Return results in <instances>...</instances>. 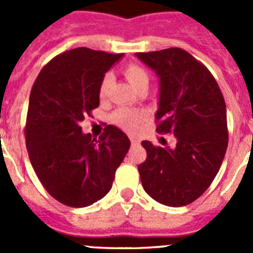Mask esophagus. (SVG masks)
I'll list each match as a JSON object with an SVG mask.
<instances>
[{
    "mask_svg": "<svg viewBox=\"0 0 253 253\" xmlns=\"http://www.w3.org/2000/svg\"><path fill=\"white\" fill-rule=\"evenodd\" d=\"M130 143H131V146H133V147H135V146H139L140 140L138 139V138L130 137Z\"/></svg>",
    "mask_w": 253,
    "mask_h": 253,
    "instance_id": "34e87169",
    "label": "esophagus"
}]
</instances>
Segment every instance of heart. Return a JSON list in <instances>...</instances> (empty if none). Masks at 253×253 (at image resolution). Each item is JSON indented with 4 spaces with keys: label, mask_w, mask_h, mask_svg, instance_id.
<instances>
[{
    "label": "heart",
    "mask_w": 253,
    "mask_h": 253,
    "mask_svg": "<svg viewBox=\"0 0 253 253\" xmlns=\"http://www.w3.org/2000/svg\"><path fill=\"white\" fill-rule=\"evenodd\" d=\"M124 75L135 90H138L139 87L144 86V84L148 86V73H147L146 69L137 66V64H128L124 68ZM111 84H113V76L110 73H106L102 77L99 86V95L101 99H105L107 96L109 90H110L111 87ZM146 118L147 115L143 111L131 110V109H128V107H122L119 110H116L113 115L114 122L119 125V126H122L123 129L128 131L137 130L139 128V125L146 120Z\"/></svg>",
    "instance_id": "heart-1"
}]
</instances>
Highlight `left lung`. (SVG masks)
<instances>
[{"mask_svg": "<svg viewBox=\"0 0 253 253\" xmlns=\"http://www.w3.org/2000/svg\"><path fill=\"white\" fill-rule=\"evenodd\" d=\"M135 55L160 78L157 131L176 138L175 148L142 142L143 189L161 204L184 207L204 194L222 166L228 146L224 97L209 69L184 49Z\"/></svg>", "mask_w": 253, "mask_h": 253, "instance_id": "1", "label": "left lung"}]
</instances>
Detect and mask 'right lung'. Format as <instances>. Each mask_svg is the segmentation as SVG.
<instances>
[{
    "mask_svg": "<svg viewBox=\"0 0 253 253\" xmlns=\"http://www.w3.org/2000/svg\"><path fill=\"white\" fill-rule=\"evenodd\" d=\"M122 57L84 46L64 51L40 71L31 88L29 158L46 191L67 207H88L104 198L130 147L114 125L99 139L80 125L100 105V82Z\"/></svg>",
    "mask_w": 253,
    "mask_h": 253,
    "instance_id": "obj_1",
    "label": "right lung"
}]
</instances>
